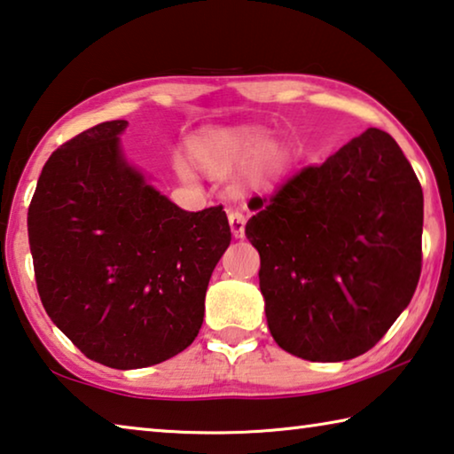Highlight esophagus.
<instances>
[{
    "mask_svg": "<svg viewBox=\"0 0 454 454\" xmlns=\"http://www.w3.org/2000/svg\"><path fill=\"white\" fill-rule=\"evenodd\" d=\"M229 225L235 237L245 235V215L241 211H229Z\"/></svg>",
    "mask_w": 454,
    "mask_h": 454,
    "instance_id": "1",
    "label": "esophagus"
}]
</instances>
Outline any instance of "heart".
I'll return each mask as SVG.
<instances>
[{"label": "heart", "mask_w": 454, "mask_h": 454, "mask_svg": "<svg viewBox=\"0 0 454 454\" xmlns=\"http://www.w3.org/2000/svg\"><path fill=\"white\" fill-rule=\"evenodd\" d=\"M267 145V135L259 129H237L229 132H221V135L213 140L211 148L200 154L203 165L215 175H231L237 170L247 168L251 162L257 159V154L263 151ZM278 160L276 154L270 159V162ZM181 173H184L183 167Z\"/></svg>", "instance_id": "b5f03b06"}]
</instances>
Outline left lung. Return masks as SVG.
Listing matches in <instances>:
<instances>
[{"mask_svg":"<svg viewBox=\"0 0 454 454\" xmlns=\"http://www.w3.org/2000/svg\"><path fill=\"white\" fill-rule=\"evenodd\" d=\"M249 209L245 235L262 257L267 325L286 352L352 360L411 303L422 267V187L388 132L368 129Z\"/></svg>","mask_w":454,"mask_h":454,"instance_id":"left-lung-1","label":"left lung"}]
</instances>
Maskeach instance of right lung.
Here are the masks:
<instances>
[{"label": "right lung", "instance_id": "add662e5", "mask_svg": "<svg viewBox=\"0 0 454 454\" xmlns=\"http://www.w3.org/2000/svg\"><path fill=\"white\" fill-rule=\"evenodd\" d=\"M126 124H96L56 148L27 209L43 308L86 358L116 370L192 344L231 243L221 205L183 211L124 160Z\"/></svg>", "mask_w": 454, "mask_h": 454}]
</instances>
